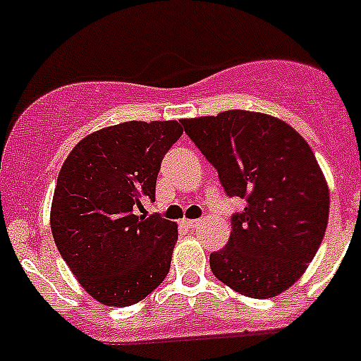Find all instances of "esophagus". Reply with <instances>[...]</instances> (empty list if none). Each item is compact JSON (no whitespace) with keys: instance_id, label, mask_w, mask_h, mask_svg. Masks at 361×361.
<instances>
[{"instance_id":"esophagus-1","label":"esophagus","mask_w":361,"mask_h":361,"mask_svg":"<svg viewBox=\"0 0 361 361\" xmlns=\"http://www.w3.org/2000/svg\"><path fill=\"white\" fill-rule=\"evenodd\" d=\"M200 219H183L180 225L186 226V228H197V226H200Z\"/></svg>"}]
</instances>
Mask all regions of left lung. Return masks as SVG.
<instances>
[{"instance_id": "8db88e82", "label": "left lung", "mask_w": 361, "mask_h": 361, "mask_svg": "<svg viewBox=\"0 0 361 361\" xmlns=\"http://www.w3.org/2000/svg\"><path fill=\"white\" fill-rule=\"evenodd\" d=\"M216 168L232 216L228 245L211 253L218 280L248 298H274L307 271L324 238L329 191L303 136L276 116L230 109L180 120Z\"/></svg>"}]
</instances>
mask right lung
Here are the masks:
<instances>
[{
    "mask_svg": "<svg viewBox=\"0 0 361 361\" xmlns=\"http://www.w3.org/2000/svg\"><path fill=\"white\" fill-rule=\"evenodd\" d=\"M180 136L177 120L116 123L81 140L61 166L51 204L53 238L99 303H138L170 271L177 225L136 209L143 198L156 200L161 161Z\"/></svg>",
    "mask_w": 361,
    "mask_h": 361,
    "instance_id": "right-lung-1",
    "label": "right lung"
}]
</instances>
